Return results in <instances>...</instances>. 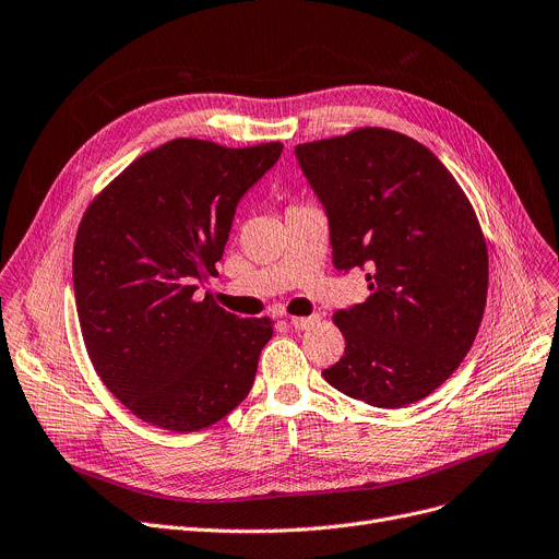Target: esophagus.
<instances>
[{"mask_svg":"<svg viewBox=\"0 0 559 559\" xmlns=\"http://www.w3.org/2000/svg\"><path fill=\"white\" fill-rule=\"evenodd\" d=\"M317 321H319V314H312V317H292L289 324L295 326L297 331H308V329H312L317 324Z\"/></svg>","mask_w":559,"mask_h":559,"instance_id":"1","label":"esophagus"}]
</instances>
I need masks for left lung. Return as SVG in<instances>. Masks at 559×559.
<instances>
[{"instance_id":"8db88e82","label":"left lung","mask_w":559,"mask_h":559,"mask_svg":"<svg viewBox=\"0 0 559 559\" xmlns=\"http://www.w3.org/2000/svg\"><path fill=\"white\" fill-rule=\"evenodd\" d=\"M324 203L337 272H367L365 304L333 314L344 356L326 383L376 407L432 394L472 348L489 285L472 201L428 146L365 127L297 144Z\"/></svg>"}]
</instances>
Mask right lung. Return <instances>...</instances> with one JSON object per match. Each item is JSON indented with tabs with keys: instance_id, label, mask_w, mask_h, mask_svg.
<instances>
[{
	"instance_id": "obj_1",
	"label": "right lung",
	"mask_w": 559,
	"mask_h": 559,
	"mask_svg": "<svg viewBox=\"0 0 559 559\" xmlns=\"http://www.w3.org/2000/svg\"><path fill=\"white\" fill-rule=\"evenodd\" d=\"M281 152V142L230 150L176 138L85 209L72 255L81 335L102 383L144 424L194 432L251 392L274 321L240 319L194 292L217 276L235 205Z\"/></svg>"
}]
</instances>
